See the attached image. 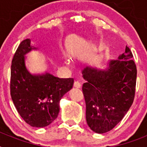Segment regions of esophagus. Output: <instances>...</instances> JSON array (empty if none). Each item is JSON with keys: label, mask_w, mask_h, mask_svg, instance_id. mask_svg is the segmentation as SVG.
<instances>
[{"label": "esophagus", "mask_w": 147, "mask_h": 147, "mask_svg": "<svg viewBox=\"0 0 147 147\" xmlns=\"http://www.w3.org/2000/svg\"><path fill=\"white\" fill-rule=\"evenodd\" d=\"M74 86L76 88H81V84L79 82H75L74 84Z\"/></svg>", "instance_id": "34e87169"}]
</instances>
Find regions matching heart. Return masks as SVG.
I'll return each instance as SVG.
<instances>
[{"label":"heart","instance_id":"1","mask_svg":"<svg viewBox=\"0 0 147 147\" xmlns=\"http://www.w3.org/2000/svg\"><path fill=\"white\" fill-rule=\"evenodd\" d=\"M64 62H65V63L67 65H71V61H70V59H68V58L65 57L64 58Z\"/></svg>","mask_w":147,"mask_h":147}]
</instances>
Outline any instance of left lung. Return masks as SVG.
Segmentation results:
<instances>
[{"label":"left lung","mask_w":147,"mask_h":147,"mask_svg":"<svg viewBox=\"0 0 147 147\" xmlns=\"http://www.w3.org/2000/svg\"><path fill=\"white\" fill-rule=\"evenodd\" d=\"M132 57L126 46L125 52L109 61L106 69L87 67L82 72L87 124L93 132L102 134L113 129L132 105L137 76Z\"/></svg>","instance_id":"1"}]
</instances>
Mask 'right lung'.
<instances>
[{"instance_id":"add662e5","label":"right lung","mask_w":147,"mask_h":147,"mask_svg":"<svg viewBox=\"0 0 147 147\" xmlns=\"http://www.w3.org/2000/svg\"><path fill=\"white\" fill-rule=\"evenodd\" d=\"M31 40H23L13 57L10 93L18 113L34 127L52 123L59 112V101L74 85V79H60L50 73L32 74L26 66V54L37 50Z\"/></svg>"}]
</instances>
